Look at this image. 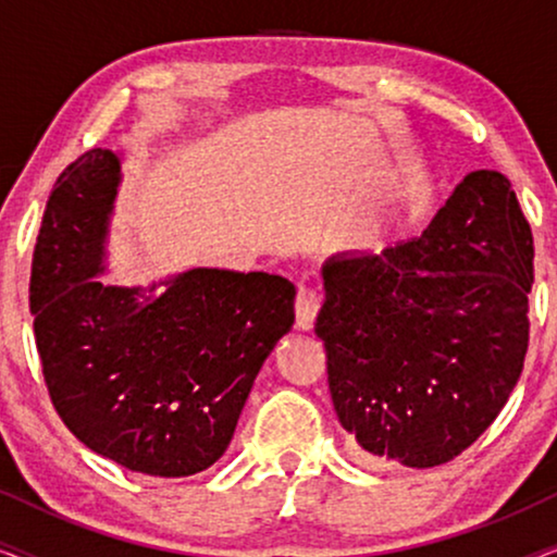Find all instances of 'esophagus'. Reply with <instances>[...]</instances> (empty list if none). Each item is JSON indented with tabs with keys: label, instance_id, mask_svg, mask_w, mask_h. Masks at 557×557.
Returning a JSON list of instances; mask_svg holds the SVG:
<instances>
[{
	"label": "esophagus",
	"instance_id": "34e87169",
	"mask_svg": "<svg viewBox=\"0 0 557 557\" xmlns=\"http://www.w3.org/2000/svg\"><path fill=\"white\" fill-rule=\"evenodd\" d=\"M322 307V296H319L311 286H299L296 292V330L307 332L314 326L317 311Z\"/></svg>",
	"mask_w": 557,
	"mask_h": 557
}]
</instances>
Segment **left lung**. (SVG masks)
Wrapping results in <instances>:
<instances>
[{
  "label": "left lung",
  "mask_w": 557,
  "mask_h": 557,
  "mask_svg": "<svg viewBox=\"0 0 557 557\" xmlns=\"http://www.w3.org/2000/svg\"><path fill=\"white\" fill-rule=\"evenodd\" d=\"M532 258L509 180L476 170L418 238L322 265L314 332L360 456L429 469L490 429L528 352Z\"/></svg>",
  "instance_id": "left-lung-1"
}]
</instances>
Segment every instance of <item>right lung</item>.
<instances>
[{
	"label": "right lung",
	"instance_id": "1",
	"mask_svg": "<svg viewBox=\"0 0 557 557\" xmlns=\"http://www.w3.org/2000/svg\"><path fill=\"white\" fill-rule=\"evenodd\" d=\"M119 182V154L90 149L45 205L29 276L45 385L90 451L139 474L193 476L231 444L258 370L292 330L296 288L225 269L101 284Z\"/></svg>",
	"mask_w": 557,
	"mask_h": 557
}]
</instances>
